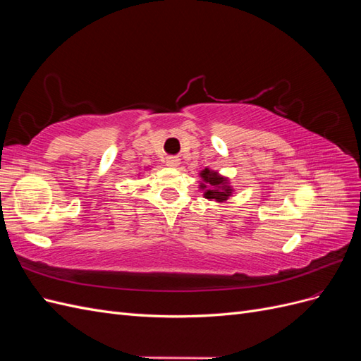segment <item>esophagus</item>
Instances as JSON below:
<instances>
[{"instance_id":"obj_1","label":"esophagus","mask_w":361,"mask_h":361,"mask_svg":"<svg viewBox=\"0 0 361 361\" xmlns=\"http://www.w3.org/2000/svg\"><path fill=\"white\" fill-rule=\"evenodd\" d=\"M179 162H180V159L178 157H167L166 158V164L169 167H178Z\"/></svg>"}]
</instances>
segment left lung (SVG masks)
Returning a JSON list of instances; mask_svg holds the SVG:
<instances>
[{"instance_id": "obj_1", "label": "left lung", "mask_w": 361, "mask_h": 361, "mask_svg": "<svg viewBox=\"0 0 361 361\" xmlns=\"http://www.w3.org/2000/svg\"><path fill=\"white\" fill-rule=\"evenodd\" d=\"M200 176L203 179L202 188H206L204 197L206 199H214L216 202L227 200L228 195L232 194V188L227 187V180L221 176H218V173L211 171L209 169H204Z\"/></svg>"}]
</instances>
